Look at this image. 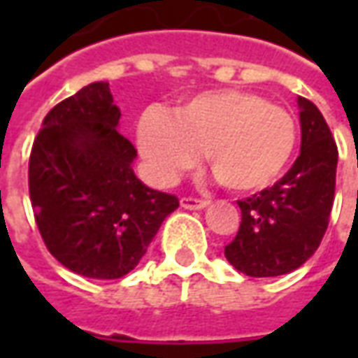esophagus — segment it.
<instances>
[{
    "label": "esophagus",
    "instance_id": "obj_1",
    "mask_svg": "<svg viewBox=\"0 0 358 358\" xmlns=\"http://www.w3.org/2000/svg\"><path fill=\"white\" fill-rule=\"evenodd\" d=\"M180 205H182L184 209L199 210L207 207V201H205V199H195V197H182V199H180Z\"/></svg>",
    "mask_w": 358,
    "mask_h": 358
}]
</instances>
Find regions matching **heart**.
Instances as JSON below:
<instances>
[{
	"label": "heart",
	"instance_id": "obj_1",
	"mask_svg": "<svg viewBox=\"0 0 358 358\" xmlns=\"http://www.w3.org/2000/svg\"><path fill=\"white\" fill-rule=\"evenodd\" d=\"M297 124L287 109L243 90H210L180 103L172 117L149 110L138 149L151 182L169 186L205 151L217 180L236 194L263 192L287 169Z\"/></svg>",
	"mask_w": 358,
	"mask_h": 358
}]
</instances>
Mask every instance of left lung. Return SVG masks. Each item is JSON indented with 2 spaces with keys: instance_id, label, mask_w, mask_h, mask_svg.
<instances>
[{
  "instance_id": "8db88e82",
  "label": "left lung",
  "mask_w": 358,
  "mask_h": 358,
  "mask_svg": "<svg viewBox=\"0 0 358 358\" xmlns=\"http://www.w3.org/2000/svg\"><path fill=\"white\" fill-rule=\"evenodd\" d=\"M301 153L284 178L238 201L241 224L224 257L253 278L282 276L307 263L330 222L338 148L322 113L297 97Z\"/></svg>"
}]
</instances>
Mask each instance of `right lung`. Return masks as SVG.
<instances>
[{
    "label": "right lung",
    "instance_id": "right-lung-1",
    "mask_svg": "<svg viewBox=\"0 0 358 358\" xmlns=\"http://www.w3.org/2000/svg\"><path fill=\"white\" fill-rule=\"evenodd\" d=\"M109 82L84 86L45 115L28 163L43 243L59 263L95 280L136 268L178 197L134 174L138 157L118 132Z\"/></svg>",
    "mask_w": 358,
    "mask_h": 358
}]
</instances>
